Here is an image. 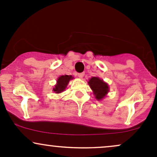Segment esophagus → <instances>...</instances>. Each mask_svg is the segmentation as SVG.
I'll list each match as a JSON object with an SVG mask.
<instances>
[{
  "instance_id": "34e87169",
  "label": "esophagus",
  "mask_w": 157,
  "mask_h": 157,
  "mask_svg": "<svg viewBox=\"0 0 157 157\" xmlns=\"http://www.w3.org/2000/svg\"><path fill=\"white\" fill-rule=\"evenodd\" d=\"M84 75V73H78V76L80 78H83Z\"/></svg>"
}]
</instances>
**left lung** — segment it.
<instances>
[{"instance_id": "left-lung-1", "label": "left lung", "mask_w": 157, "mask_h": 157, "mask_svg": "<svg viewBox=\"0 0 157 157\" xmlns=\"http://www.w3.org/2000/svg\"><path fill=\"white\" fill-rule=\"evenodd\" d=\"M88 84L92 89L95 97L98 101L103 99L109 92L108 84L98 77H92Z\"/></svg>"}]
</instances>
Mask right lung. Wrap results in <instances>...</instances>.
I'll return each instance as SVG.
<instances>
[{
	"label": "right lung",
	"mask_w": 157,
	"mask_h": 157,
	"mask_svg": "<svg viewBox=\"0 0 157 157\" xmlns=\"http://www.w3.org/2000/svg\"><path fill=\"white\" fill-rule=\"evenodd\" d=\"M73 77L72 75H61L57 79V84L55 85V87L53 88V91L56 93H62L66 89L67 86L71 79H73Z\"/></svg>",
	"instance_id": "right-lung-1"
}]
</instances>
